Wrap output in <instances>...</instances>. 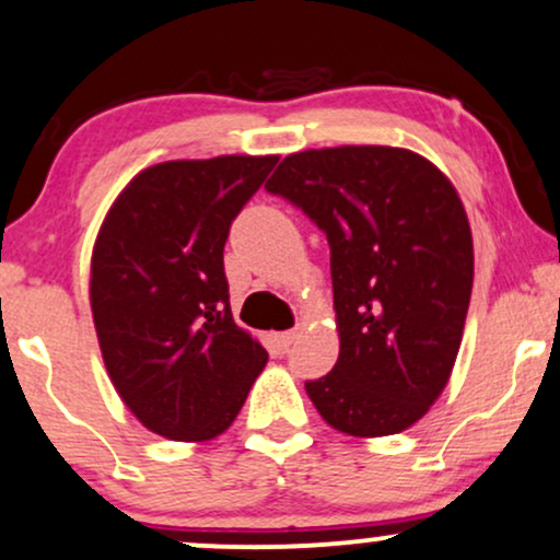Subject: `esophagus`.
I'll return each mask as SVG.
<instances>
[{
	"label": "esophagus",
	"instance_id": "1",
	"mask_svg": "<svg viewBox=\"0 0 560 560\" xmlns=\"http://www.w3.org/2000/svg\"><path fill=\"white\" fill-rule=\"evenodd\" d=\"M294 342V331H281V334H273V347L279 352H287L289 345Z\"/></svg>",
	"mask_w": 560,
	"mask_h": 560
}]
</instances>
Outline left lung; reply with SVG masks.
Segmentation results:
<instances>
[{"label": "left lung", "mask_w": 560, "mask_h": 560, "mask_svg": "<svg viewBox=\"0 0 560 560\" xmlns=\"http://www.w3.org/2000/svg\"><path fill=\"white\" fill-rule=\"evenodd\" d=\"M268 195L324 231L339 358L305 382L329 427L397 434L445 389L471 300L474 244L453 184L400 147H331L281 160Z\"/></svg>", "instance_id": "obj_1"}]
</instances>
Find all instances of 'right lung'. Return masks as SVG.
<instances>
[{
	"instance_id": "obj_1",
	"label": "right lung",
	"mask_w": 560,
	"mask_h": 560,
	"mask_svg": "<svg viewBox=\"0 0 560 560\" xmlns=\"http://www.w3.org/2000/svg\"><path fill=\"white\" fill-rule=\"evenodd\" d=\"M279 158L171 160L141 171L102 223L92 313L115 389L178 442L231 427L268 352L234 324L223 247Z\"/></svg>"
}]
</instances>
